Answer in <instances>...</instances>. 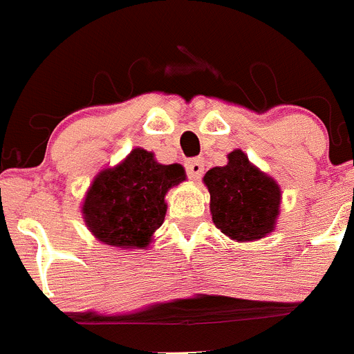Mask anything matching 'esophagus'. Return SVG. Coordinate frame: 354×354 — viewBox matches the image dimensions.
Segmentation results:
<instances>
[{
	"mask_svg": "<svg viewBox=\"0 0 354 354\" xmlns=\"http://www.w3.org/2000/svg\"><path fill=\"white\" fill-rule=\"evenodd\" d=\"M187 173L192 180H201V176L204 174V160L202 159H192L187 162Z\"/></svg>",
	"mask_w": 354,
	"mask_h": 354,
	"instance_id": "obj_1",
	"label": "esophagus"
}]
</instances>
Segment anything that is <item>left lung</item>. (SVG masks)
I'll return each instance as SVG.
<instances>
[{"label":"left lung","instance_id":"8db88e82","mask_svg":"<svg viewBox=\"0 0 354 354\" xmlns=\"http://www.w3.org/2000/svg\"><path fill=\"white\" fill-rule=\"evenodd\" d=\"M212 223L228 239L250 242L275 232L282 190L275 178L254 166L240 149L228 153L225 166L205 173Z\"/></svg>","mask_w":354,"mask_h":354}]
</instances>
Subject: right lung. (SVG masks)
I'll return each mask as SVG.
<instances>
[{
	"label": "right lung",
	"mask_w": 354,
	"mask_h": 354,
	"mask_svg": "<svg viewBox=\"0 0 354 354\" xmlns=\"http://www.w3.org/2000/svg\"><path fill=\"white\" fill-rule=\"evenodd\" d=\"M185 180L183 166L157 162L153 152L136 147L95 176L82 198V221L105 245L147 249L166 218V194Z\"/></svg>",
	"instance_id": "add662e5"
}]
</instances>
